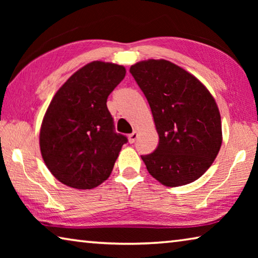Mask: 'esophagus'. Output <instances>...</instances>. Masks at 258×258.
<instances>
[{"label":"esophagus","instance_id":"1","mask_svg":"<svg viewBox=\"0 0 258 258\" xmlns=\"http://www.w3.org/2000/svg\"><path fill=\"white\" fill-rule=\"evenodd\" d=\"M137 139H138V132L137 131H133V133H131L128 135V141H130V143H134L135 141H137Z\"/></svg>","mask_w":258,"mask_h":258}]
</instances>
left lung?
<instances>
[{"instance_id": "obj_1", "label": "left lung", "mask_w": 258, "mask_h": 258, "mask_svg": "<svg viewBox=\"0 0 258 258\" xmlns=\"http://www.w3.org/2000/svg\"><path fill=\"white\" fill-rule=\"evenodd\" d=\"M149 103L159 143L141 156L148 172L166 186L185 185L211 167L222 145L215 100L197 78L167 60L130 68Z\"/></svg>"}]
</instances>
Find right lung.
Returning <instances> with one entry per match:
<instances>
[{
	"label": "right lung",
	"instance_id": "1",
	"mask_svg": "<svg viewBox=\"0 0 258 258\" xmlns=\"http://www.w3.org/2000/svg\"><path fill=\"white\" fill-rule=\"evenodd\" d=\"M119 64L93 61L60 87L43 118L40 147L53 176L75 189H92L110 175L127 138L115 132L107 99L124 80Z\"/></svg>",
	"mask_w": 258,
	"mask_h": 258
}]
</instances>
